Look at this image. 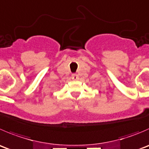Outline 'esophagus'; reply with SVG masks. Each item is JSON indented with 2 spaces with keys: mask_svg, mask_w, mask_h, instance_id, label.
I'll list each match as a JSON object with an SVG mask.
<instances>
[{
  "mask_svg": "<svg viewBox=\"0 0 149 149\" xmlns=\"http://www.w3.org/2000/svg\"><path fill=\"white\" fill-rule=\"evenodd\" d=\"M71 78L72 79H73V80H78V79H79V75L76 74V73H73V74L71 75Z\"/></svg>",
  "mask_w": 149,
  "mask_h": 149,
  "instance_id": "obj_1",
  "label": "esophagus"
}]
</instances>
